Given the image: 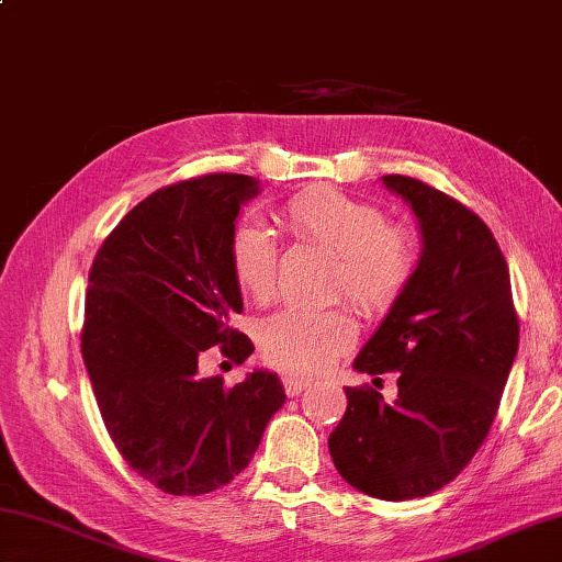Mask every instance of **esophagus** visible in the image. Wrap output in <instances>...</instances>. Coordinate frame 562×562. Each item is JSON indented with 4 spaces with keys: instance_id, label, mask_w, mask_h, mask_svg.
<instances>
[{
    "instance_id": "esophagus-1",
    "label": "esophagus",
    "mask_w": 562,
    "mask_h": 562,
    "mask_svg": "<svg viewBox=\"0 0 562 562\" xmlns=\"http://www.w3.org/2000/svg\"><path fill=\"white\" fill-rule=\"evenodd\" d=\"M282 385H284V393L294 397V395H300L304 387L310 385V379H300V375L288 373V375H282Z\"/></svg>"
}]
</instances>
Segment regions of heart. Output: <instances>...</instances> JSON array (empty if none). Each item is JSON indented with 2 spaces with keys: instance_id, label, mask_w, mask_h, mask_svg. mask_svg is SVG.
Instances as JSON below:
<instances>
[{
  "instance_id": "1",
  "label": "heart",
  "mask_w": 562,
  "mask_h": 562,
  "mask_svg": "<svg viewBox=\"0 0 562 562\" xmlns=\"http://www.w3.org/2000/svg\"><path fill=\"white\" fill-rule=\"evenodd\" d=\"M280 221L294 240L336 255L331 297L346 294L369 316L393 310L420 268V233L405 223H387L385 211L371 201L312 189L284 203ZM228 260L248 297H272L280 252L268 228L255 221L238 223L228 243ZM258 344L262 359L274 369L316 373L356 344V322L344 307L284 310L260 324Z\"/></svg>"
}]
</instances>
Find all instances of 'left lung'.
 <instances>
[{"mask_svg":"<svg viewBox=\"0 0 562 562\" xmlns=\"http://www.w3.org/2000/svg\"><path fill=\"white\" fill-rule=\"evenodd\" d=\"M383 183L411 203L423 260L353 369L395 371L397 395L385 403L371 385L346 387L329 452L359 492L405 502L450 484L486 440L518 351V316L504 252L472 209L413 177Z\"/></svg>","mask_w":562,"mask_h":562,"instance_id":"1","label":"left lung"}]
</instances>
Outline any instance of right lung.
Listing matches in <instances>:
<instances>
[{
	"mask_svg": "<svg viewBox=\"0 0 562 562\" xmlns=\"http://www.w3.org/2000/svg\"><path fill=\"white\" fill-rule=\"evenodd\" d=\"M258 191L246 175L157 189L103 240L88 274L80 351L100 415L122 459L167 494L228 484L284 403L270 371L233 387L199 375L211 346L238 363L252 353L231 326L243 297L228 243Z\"/></svg>",
	"mask_w": 562,
	"mask_h": 562,
	"instance_id": "right-lung-1",
	"label": "right lung"
}]
</instances>
